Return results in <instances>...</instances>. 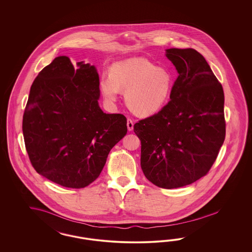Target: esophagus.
Segmentation results:
<instances>
[{"mask_svg":"<svg viewBox=\"0 0 252 252\" xmlns=\"http://www.w3.org/2000/svg\"><path fill=\"white\" fill-rule=\"evenodd\" d=\"M126 126H127V129L129 130V131H132L133 128H134V122H133V120L130 119V118H127Z\"/></svg>","mask_w":252,"mask_h":252,"instance_id":"obj_1","label":"esophagus"}]
</instances>
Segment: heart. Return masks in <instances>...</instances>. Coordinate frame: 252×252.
<instances>
[{
  "label": "heart",
  "mask_w": 252,
  "mask_h": 252,
  "mask_svg": "<svg viewBox=\"0 0 252 252\" xmlns=\"http://www.w3.org/2000/svg\"><path fill=\"white\" fill-rule=\"evenodd\" d=\"M172 79L166 70L156 67L142 57L117 62L112 74L104 73L100 88L108 101L114 102L120 90L130 110L138 115H153L166 101Z\"/></svg>",
  "instance_id": "1"
}]
</instances>
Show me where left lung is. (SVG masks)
<instances>
[{"mask_svg":"<svg viewBox=\"0 0 252 252\" xmlns=\"http://www.w3.org/2000/svg\"><path fill=\"white\" fill-rule=\"evenodd\" d=\"M178 73L170 100L134 125L147 179L172 189L206 176L225 137L224 95L205 58L192 48L168 49Z\"/></svg>","mask_w":252,"mask_h":252,"instance_id":"obj_1","label":"left lung"}]
</instances>
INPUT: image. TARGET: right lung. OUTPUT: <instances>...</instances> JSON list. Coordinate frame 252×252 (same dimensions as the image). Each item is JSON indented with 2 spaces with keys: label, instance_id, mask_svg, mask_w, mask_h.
Here are the masks:
<instances>
[{
  "label": "right lung",
  "instance_id": "right-lung-1",
  "mask_svg": "<svg viewBox=\"0 0 252 252\" xmlns=\"http://www.w3.org/2000/svg\"><path fill=\"white\" fill-rule=\"evenodd\" d=\"M95 66L56 57L31 86L23 115L24 140L36 172L65 188L99 177L112 148L127 132L126 118L99 108Z\"/></svg>",
  "mask_w": 252,
  "mask_h": 252
}]
</instances>
